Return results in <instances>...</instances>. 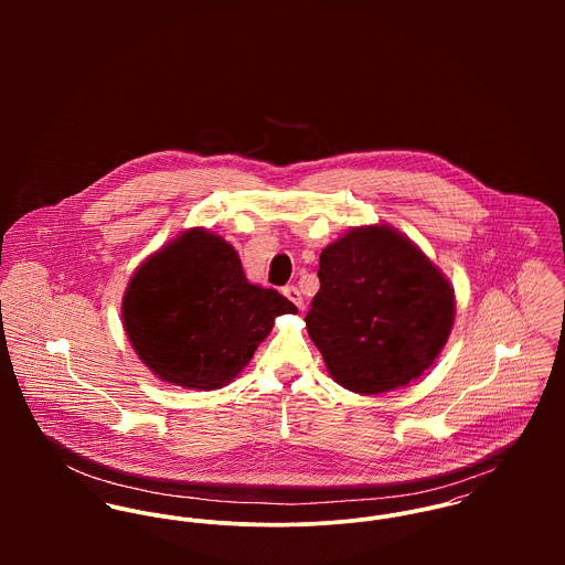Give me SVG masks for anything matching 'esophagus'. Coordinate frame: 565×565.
Segmentation results:
<instances>
[{
    "instance_id": "obj_1",
    "label": "esophagus",
    "mask_w": 565,
    "mask_h": 565,
    "mask_svg": "<svg viewBox=\"0 0 565 565\" xmlns=\"http://www.w3.org/2000/svg\"><path fill=\"white\" fill-rule=\"evenodd\" d=\"M282 294H285V298H287V300H291L300 311L305 309V298H302V294H300V289H298V287L287 285V287L282 289Z\"/></svg>"
}]
</instances>
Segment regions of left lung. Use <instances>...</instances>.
<instances>
[{"label":"left lung","mask_w":565,"mask_h":565,"mask_svg":"<svg viewBox=\"0 0 565 565\" xmlns=\"http://www.w3.org/2000/svg\"><path fill=\"white\" fill-rule=\"evenodd\" d=\"M318 278L305 322L341 387L363 396L398 390L446 345L455 291L396 228H352L323 247Z\"/></svg>","instance_id":"left-lung-1"}]
</instances>
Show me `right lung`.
Returning a JSON list of instances; mask_svg holds the SVG:
<instances>
[{
  "label": "right lung",
  "mask_w": 565,
  "mask_h": 565,
  "mask_svg": "<svg viewBox=\"0 0 565 565\" xmlns=\"http://www.w3.org/2000/svg\"><path fill=\"white\" fill-rule=\"evenodd\" d=\"M285 313H298L296 305L247 282L237 249L204 228L154 252L121 302L139 359L164 383L200 392L237 379Z\"/></svg>",
  "instance_id": "right-lung-1"
}]
</instances>
